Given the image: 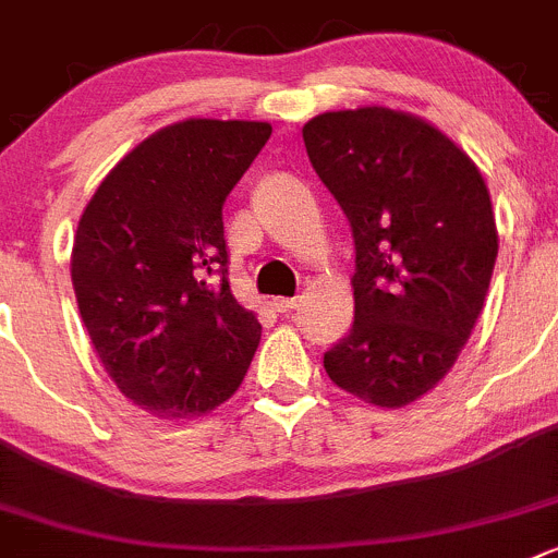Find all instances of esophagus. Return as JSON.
Listing matches in <instances>:
<instances>
[{"mask_svg": "<svg viewBox=\"0 0 558 558\" xmlns=\"http://www.w3.org/2000/svg\"><path fill=\"white\" fill-rule=\"evenodd\" d=\"M299 304H301V299H274L270 301V306H274L276 312H293Z\"/></svg>", "mask_w": 558, "mask_h": 558, "instance_id": "1", "label": "esophagus"}]
</instances>
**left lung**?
Segmentation results:
<instances>
[{
    "label": "left lung",
    "mask_w": 558,
    "mask_h": 558,
    "mask_svg": "<svg viewBox=\"0 0 558 558\" xmlns=\"http://www.w3.org/2000/svg\"><path fill=\"white\" fill-rule=\"evenodd\" d=\"M301 134L355 243V320L323 367L369 405L405 408L441 384L482 315L498 254L490 191L411 111H326Z\"/></svg>",
    "instance_id": "1"
}]
</instances>
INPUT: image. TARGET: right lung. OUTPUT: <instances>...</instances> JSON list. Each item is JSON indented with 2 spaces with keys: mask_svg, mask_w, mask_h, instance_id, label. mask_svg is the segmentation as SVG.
Listing matches in <instances>:
<instances>
[{
  "mask_svg": "<svg viewBox=\"0 0 558 558\" xmlns=\"http://www.w3.org/2000/svg\"><path fill=\"white\" fill-rule=\"evenodd\" d=\"M268 136L257 120L167 125L100 180L78 219V315L117 389L153 416H205L252 364L263 326L227 282L221 205Z\"/></svg>",
  "mask_w": 558,
  "mask_h": 558,
  "instance_id": "1",
  "label": "right lung"
}]
</instances>
